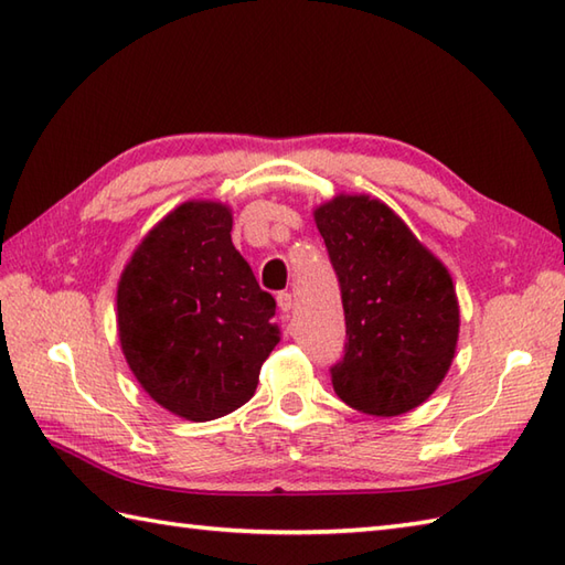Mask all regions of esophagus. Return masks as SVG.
I'll return each instance as SVG.
<instances>
[{
	"label": "esophagus",
	"mask_w": 565,
	"mask_h": 565,
	"mask_svg": "<svg viewBox=\"0 0 565 565\" xmlns=\"http://www.w3.org/2000/svg\"><path fill=\"white\" fill-rule=\"evenodd\" d=\"M276 306H279L281 313H291L294 296L289 291H279V294H276Z\"/></svg>",
	"instance_id": "obj_1"
}]
</instances>
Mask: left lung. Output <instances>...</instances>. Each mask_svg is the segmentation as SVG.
Instances as JSON below:
<instances>
[{
	"label": "left lung",
	"instance_id": "8db88e82",
	"mask_svg": "<svg viewBox=\"0 0 565 565\" xmlns=\"http://www.w3.org/2000/svg\"><path fill=\"white\" fill-rule=\"evenodd\" d=\"M316 223L347 322L344 356L330 369L334 393L366 415L413 411L447 376L459 340L447 267L379 199L340 194Z\"/></svg>",
	"mask_w": 565,
	"mask_h": 565
}]
</instances>
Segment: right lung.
Returning <instances> with one entry per match:
<instances>
[{
  "label": "right lung",
  "instance_id": "right-lung-1",
  "mask_svg": "<svg viewBox=\"0 0 565 565\" xmlns=\"http://www.w3.org/2000/svg\"><path fill=\"white\" fill-rule=\"evenodd\" d=\"M231 209L186 201L152 227L118 281V338L154 403L206 423L255 395L279 342L274 296L235 249Z\"/></svg>",
  "mask_w": 565,
  "mask_h": 565
}]
</instances>
